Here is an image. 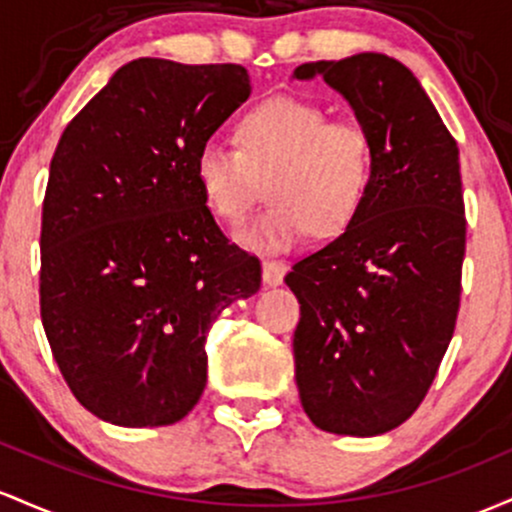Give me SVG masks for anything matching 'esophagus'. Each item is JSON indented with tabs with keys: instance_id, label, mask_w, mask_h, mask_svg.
I'll return each mask as SVG.
<instances>
[{
	"instance_id": "1",
	"label": "esophagus",
	"mask_w": 512,
	"mask_h": 512,
	"mask_svg": "<svg viewBox=\"0 0 512 512\" xmlns=\"http://www.w3.org/2000/svg\"><path fill=\"white\" fill-rule=\"evenodd\" d=\"M285 273H287L285 261H278V258H266V261H263V283L280 285L283 283Z\"/></svg>"
}]
</instances>
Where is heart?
I'll list each match as a JSON object with an SVG mask.
<instances>
[{
    "instance_id": "1",
    "label": "heart",
    "mask_w": 512,
    "mask_h": 512,
    "mask_svg": "<svg viewBox=\"0 0 512 512\" xmlns=\"http://www.w3.org/2000/svg\"><path fill=\"white\" fill-rule=\"evenodd\" d=\"M268 176L273 200L239 239L256 251H285L314 229L338 237L358 220L375 183V140L360 120L331 118L319 103L275 96L237 125V147L205 145L195 181L217 220L244 225Z\"/></svg>"
}]
</instances>
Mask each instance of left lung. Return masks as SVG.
I'll use <instances>...</instances> for the list:
<instances>
[{
    "mask_svg": "<svg viewBox=\"0 0 512 512\" xmlns=\"http://www.w3.org/2000/svg\"><path fill=\"white\" fill-rule=\"evenodd\" d=\"M375 140V183L341 237L300 258L295 380L314 426L380 435L413 416L452 341L467 249L457 140L409 67L380 53L304 62Z\"/></svg>",
    "mask_w": 512,
    "mask_h": 512,
    "instance_id": "1",
    "label": "left lung"
}]
</instances>
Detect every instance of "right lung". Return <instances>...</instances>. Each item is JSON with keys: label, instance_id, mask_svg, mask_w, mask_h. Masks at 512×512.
I'll use <instances>...</instances> for the list:
<instances>
[{"label": "right lung", "instance_id": "1", "mask_svg": "<svg viewBox=\"0 0 512 512\" xmlns=\"http://www.w3.org/2000/svg\"><path fill=\"white\" fill-rule=\"evenodd\" d=\"M251 94L241 65L140 57L67 123L40 222V319L74 399L171 426L208 382L217 314L261 287L195 181V154Z\"/></svg>", "mask_w": 512, "mask_h": 512}]
</instances>
